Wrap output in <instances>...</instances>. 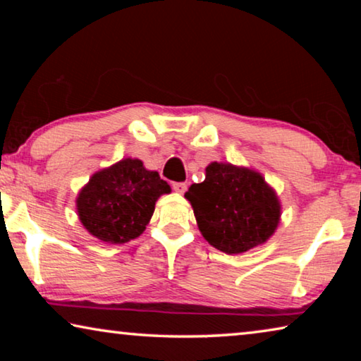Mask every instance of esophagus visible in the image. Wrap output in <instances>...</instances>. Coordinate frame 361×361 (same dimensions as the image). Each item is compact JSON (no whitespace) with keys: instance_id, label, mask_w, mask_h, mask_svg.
Masks as SVG:
<instances>
[{"instance_id":"1","label":"esophagus","mask_w":361,"mask_h":361,"mask_svg":"<svg viewBox=\"0 0 361 361\" xmlns=\"http://www.w3.org/2000/svg\"><path fill=\"white\" fill-rule=\"evenodd\" d=\"M172 188H173V191L178 192V194H185V191L188 189L186 183H173Z\"/></svg>"}]
</instances>
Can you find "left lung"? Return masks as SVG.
Wrapping results in <instances>:
<instances>
[{"mask_svg":"<svg viewBox=\"0 0 361 361\" xmlns=\"http://www.w3.org/2000/svg\"><path fill=\"white\" fill-rule=\"evenodd\" d=\"M185 197L204 239L228 255L262 245L282 215L277 194L264 176L232 164L212 162L205 180L191 185Z\"/></svg>","mask_w":361,"mask_h":361,"instance_id":"obj_1","label":"left lung"}]
</instances>
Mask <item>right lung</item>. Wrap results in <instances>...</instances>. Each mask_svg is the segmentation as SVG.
<instances>
[{
    "instance_id": "add662e5",
    "label": "right lung",
    "mask_w": 361,
    "mask_h": 361,
    "mask_svg": "<svg viewBox=\"0 0 361 361\" xmlns=\"http://www.w3.org/2000/svg\"><path fill=\"white\" fill-rule=\"evenodd\" d=\"M172 189L140 159H122L90 176L78 194L79 221L97 239L126 243L142 234L156 200Z\"/></svg>"
}]
</instances>
